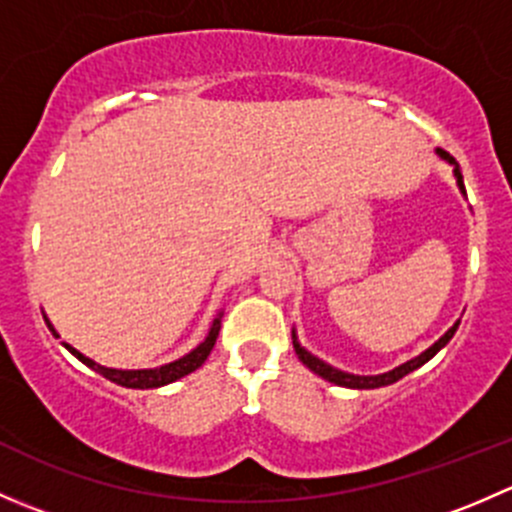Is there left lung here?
<instances>
[{
	"label": "left lung",
	"instance_id": "1",
	"mask_svg": "<svg viewBox=\"0 0 512 512\" xmlns=\"http://www.w3.org/2000/svg\"><path fill=\"white\" fill-rule=\"evenodd\" d=\"M436 153H438V156H441L443 160H448V163L453 165V175H456L458 188H461V193L466 195V185H463V175H461V168H458L456 158L448 156V153L441 151V148H438ZM458 324H461V322L453 324V327L448 329V332L443 334V337L438 339L436 344H431V347H428L426 352H421L418 356H414V359L406 361V364L396 366V369L386 371V374H376V376H359V374H349V371H342V369H334L332 364H327V361H322V359H319V356L309 354L307 349H304L302 344H299L297 332H294V329H292V344H294V352H297V356H299V361H302V364L307 366V369H312L317 376H322V379L332 381V384H337V386H347V389H379V386H389V384H394V381L404 379L406 374H411V371L418 369V366L426 364L428 359H433V356L441 352V349L446 347L448 342H451V337H453V334H456Z\"/></svg>",
	"mask_w": 512,
	"mask_h": 512
}]
</instances>
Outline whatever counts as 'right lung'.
<instances>
[{"mask_svg":"<svg viewBox=\"0 0 512 512\" xmlns=\"http://www.w3.org/2000/svg\"><path fill=\"white\" fill-rule=\"evenodd\" d=\"M220 319H223V312H220L218 317L213 319L208 337H205L203 342H200L198 347L193 349V352H188L185 356H180V359L170 361V364L156 366V369H111V366L96 364L94 359L84 356L79 352V349L71 347V344H66V342H61V344H64V347L69 349V352L74 354L76 359L81 361V364H86L89 369L98 371V374L106 376V379L113 381V384L126 386V389H158V386L173 384V381L183 379V376H188L190 371L200 369V366L205 364V359H208L210 352H213L215 339H218V334H220ZM44 322H46V327L51 329V334H54V337H59V334H56V329H54V324H51L46 317H44Z\"/></svg>","mask_w":512,"mask_h":512,"instance_id":"right-lung-1","label":"right lung"}]
</instances>
